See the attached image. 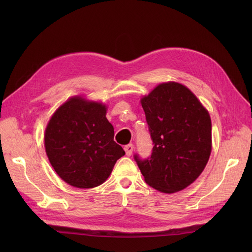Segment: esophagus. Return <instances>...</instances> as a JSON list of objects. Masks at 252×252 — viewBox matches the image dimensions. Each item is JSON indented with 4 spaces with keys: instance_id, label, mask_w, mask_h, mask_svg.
Wrapping results in <instances>:
<instances>
[{
    "instance_id": "1",
    "label": "esophagus",
    "mask_w": 252,
    "mask_h": 252,
    "mask_svg": "<svg viewBox=\"0 0 252 252\" xmlns=\"http://www.w3.org/2000/svg\"><path fill=\"white\" fill-rule=\"evenodd\" d=\"M133 149H134L133 144H128V145H126V146L124 147V150H125V152H126V156L130 157V156L132 155Z\"/></svg>"
}]
</instances>
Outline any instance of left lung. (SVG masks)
I'll use <instances>...</instances> for the list:
<instances>
[{"mask_svg":"<svg viewBox=\"0 0 252 252\" xmlns=\"http://www.w3.org/2000/svg\"><path fill=\"white\" fill-rule=\"evenodd\" d=\"M154 149L134 156L145 182L163 193L185 189L200 177L212 149L211 119L191 90L178 82L158 84L141 97Z\"/></svg>","mask_w":252,"mask_h":252,"instance_id":"1","label":"left lung"}]
</instances>
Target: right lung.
Instances as JSON below:
<instances>
[{
  "label": "right lung",
  "instance_id": "right-lung-1",
  "mask_svg": "<svg viewBox=\"0 0 252 252\" xmlns=\"http://www.w3.org/2000/svg\"><path fill=\"white\" fill-rule=\"evenodd\" d=\"M107 106L83 95L68 98L53 112L44 133V146L57 174L70 186L94 188L109 178L125 155L113 141L106 118Z\"/></svg>",
  "mask_w": 252,
  "mask_h": 252
}]
</instances>
